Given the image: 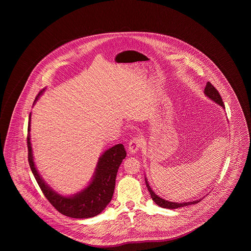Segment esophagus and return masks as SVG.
I'll list each match as a JSON object with an SVG mask.
<instances>
[{"label": "esophagus", "instance_id": "1", "mask_svg": "<svg viewBox=\"0 0 251 251\" xmlns=\"http://www.w3.org/2000/svg\"><path fill=\"white\" fill-rule=\"evenodd\" d=\"M142 143H143V139L140 135L133 137L129 142V151H131V153L136 152L139 150V148L142 146Z\"/></svg>", "mask_w": 251, "mask_h": 251}]
</instances>
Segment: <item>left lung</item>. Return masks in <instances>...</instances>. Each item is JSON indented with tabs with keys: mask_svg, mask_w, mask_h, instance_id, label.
Returning <instances> with one entry per match:
<instances>
[{
	"mask_svg": "<svg viewBox=\"0 0 251 251\" xmlns=\"http://www.w3.org/2000/svg\"><path fill=\"white\" fill-rule=\"evenodd\" d=\"M204 93L206 94V96H208L211 100H213L214 101H215L216 103H218L219 105H221L223 108L225 107V106H224V102H223V100H222V98H221V96L219 94V92L217 91V89H216L215 86L211 84L210 82H208V83L206 84L205 89H204ZM146 184H147L148 190H149L150 194H151V197L152 201H153L157 205H159L160 207H162V208L177 209V208H179V207H184V206H188V205L199 203L201 201V200H199V201H193V202H192V201L191 202L184 203L171 202V201H165V200H163L162 198L158 197L155 193L151 190V186L149 185V183H148V181H147V179H146Z\"/></svg>",
	"mask_w": 251,
	"mask_h": 251,
	"instance_id": "1",
	"label": "left lung"
}]
</instances>
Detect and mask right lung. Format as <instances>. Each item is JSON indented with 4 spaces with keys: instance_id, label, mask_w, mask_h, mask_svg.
I'll use <instances>...</instances> for the list:
<instances>
[{
    "instance_id": "add662e5",
    "label": "right lung",
    "mask_w": 251,
    "mask_h": 251,
    "mask_svg": "<svg viewBox=\"0 0 251 251\" xmlns=\"http://www.w3.org/2000/svg\"><path fill=\"white\" fill-rule=\"evenodd\" d=\"M41 93L42 90L36 96L34 104ZM30 120L31 114L29 117L27 133L28 162L36 182L49 202L62 215L72 218H89L101 213L113 198L117 173L122 160L127 154L124 146L122 144H118L107 150L101 155L98 163L94 179L84 191L71 198L62 197L52 191L36 171L30 142Z\"/></svg>"
}]
</instances>
